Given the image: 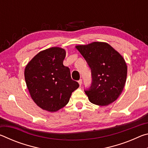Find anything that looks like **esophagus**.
<instances>
[{
	"label": "esophagus",
	"instance_id": "1",
	"mask_svg": "<svg viewBox=\"0 0 148 148\" xmlns=\"http://www.w3.org/2000/svg\"><path fill=\"white\" fill-rule=\"evenodd\" d=\"M78 84H79V85L80 86H81V85L82 84V79H80L79 81H78Z\"/></svg>",
	"mask_w": 148,
	"mask_h": 148
}]
</instances>
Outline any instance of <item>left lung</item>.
Instances as JSON below:
<instances>
[{
  "instance_id": "8db88e82",
  "label": "left lung",
  "mask_w": 148,
  "mask_h": 148,
  "mask_svg": "<svg viewBox=\"0 0 148 148\" xmlns=\"http://www.w3.org/2000/svg\"><path fill=\"white\" fill-rule=\"evenodd\" d=\"M76 48L91 69V86L85 90L89 101L100 106L112 103L126 82L127 66L123 57L106 42H94Z\"/></svg>"
}]
</instances>
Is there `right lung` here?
<instances>
[{
	"mask_svg": "<svg viewBox=\"0 0 148 148\" xmlns=\"http://www.w3.org/2000/svg\"><path fill=\"white\" fill-rule=\"evenodd\" d=\"M65 50L53 47L36 55L25 69V79L33 101L42 109L58 111L68 104L79 84L63 65Z\"/></svg>",
	"mask_w": 148,
	"mask_h": 148,
	"instance_id": "right-lung-1",
	"label": "right lung"
}]
</instances>
